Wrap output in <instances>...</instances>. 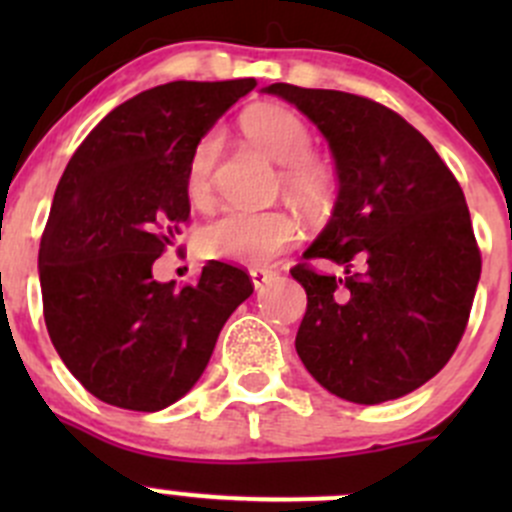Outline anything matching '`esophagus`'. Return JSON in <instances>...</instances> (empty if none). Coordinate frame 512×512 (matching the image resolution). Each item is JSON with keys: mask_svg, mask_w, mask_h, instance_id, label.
Here are the masks:
<instances>
[{"mask_svg": "<svg viewBox=\"0 0 512 512\" xmlns=\"http://www.w3.org/2000/svg\"><path fill=\"white\" fill-rule=\"evenodd\" d=\"M250 277H252V285H255V289H262L267 282L272 280V272L265 270V267H252Z\"/></svg>", "mask_w": 512, "mask_h": 512, "instance_id": "obj_1", "label": "esophagus"}]
</instances>
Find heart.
Listing matches in <instances>:
<instances>
[{
  "instance_id": "heart-1",
  "label": "heart",
  "mask_w": 512,
  "mask_h": 512,
  "mask_svg": "<svg viewBox=\"0 0 512 512\" xmlns=\"http://www.w3.org/2000/svg\"><path fill=\"white\" fill-rule=\"evenodd\" d=\"M242 131L252 146L282 165V190L297 208L317 213L329 198L332 178L312 153V133L307 123L285 106H255L242 116ZM220 153L218 133L198 141L185 168V188L193 200L210 193L215 160ZM297 237V223L282 210H227L200 232V247L213 260L237 265H265L275 260Z\"/></svg>"
}]
</instances>
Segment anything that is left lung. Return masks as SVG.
I'll use <instances>...</instances> for the list:
<instances>
[{
    "label": "left lung",
    "instance_id": "left-lung-1",
    "mask_svg": "<svg viewBox=\"0 0 512 512\" xmlns=\"http://www.w3.org/2000/svg\"><path fill=\"white\" fill-rule=\"evenodd\" d=\"M319 128L339 193L304 257L344 277L297 265L307 292L297 347L304 369L352 404L401 399L446 366L466 332L480 252L466 195L431 143L399 113L364 96L272 84Z\"/></svg>",
    "mask_w": 512,
    "mask_h": 512
}]
</instances>
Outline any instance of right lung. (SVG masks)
<instances>
[{"label":"right lung","mask_w":512,"mask_h":512,"mask_svg":"<svg viewBox=\"0 0 512 512\" xmlns=\"http://www.w3.org/2000/svg\"><path fill=\"white\" fill-rule=\"evenodd\" d=\"M255 79L170 81L113 108L56 185L39 247L44 322L66 369L103 404L160 411L203 376L218 334L252 294L210 260L188 285L153 262L190 215L185 168Z\"/></svg>","instance_id":"add662e5"}]
</instances>
